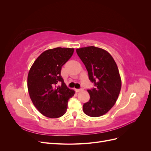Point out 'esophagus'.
<instances>
[{
    "label": "esophagus",
    "instance_id": "esophagus-1",
    "mask_svg": "<svg viewBox=\"0 0 151 151\" xmlns=\"http://www.w3.org/2000/svg\"><path fill=\"white\" fill-rule=\"evenodd\" d=\"M83 88H81L80 89H76V92H79L81 91H83Z\"/></svg>",
    "mask_w": 151,
    "mask_h": 151
}]
</instances>
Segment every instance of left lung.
Instances as JSON below:
<instances>
[{"mask_svg":"<svg viewBox=\"0 0 151 151\" xmlns=\"http://www.w3.org/2000/svg\"><path fill=\"white\" fill-rule=\"evenodd\" d=\"M76 52L94 86L88 89L90 99L83 104V111L92 117L103 115L114 106L120 92L122 82L116 63L108 52L98 47L81 48Z\"/></svg>","mask_w":151,"mask_h":151,"instance_id":"obj_1","label":"left lung"}]
</instances>
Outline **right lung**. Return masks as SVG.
Masks as SVG:
<instances>
[{"instance_id": "right-lung-1", "label": "right lung", "mask_w": 151, "mask_h": 151, "mask_svg": "<svg viewBox=\"0 0 151 151\" xmlns=\"http://www.w3.org/2000/svg\"><path fill=\"white\" fill-rule=\"evenodd\" d=\"M74 48L58 47L43 52L31 67L28 89L32 102L45 116L55 118L67 111L68 101L75 92L68 88L61 76L62 66L69 60ZM61 83L60 86L57 84Z\"/></svg>"}]
</instances>
